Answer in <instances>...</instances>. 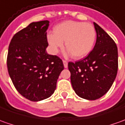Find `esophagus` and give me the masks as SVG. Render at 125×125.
Returning <instances> with one entry per match:
<instances>
[{"instance_id": "1", "label": "esophagus", "mask_w": 125, "mask_h": 125, "mask_svg": "<svg viewBox=\"0 0 125 125\" xmlns=\"http://www.w3.org/2000/svg\"><path fill=\"white\" fill-rule=\"evenodd\" d=\"M63 66L65 68H68V62L66 60H63Z\"/></svg>"}]
</instances>
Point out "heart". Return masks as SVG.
Here are the masks:
<instances>
[{
	"mask_svg": "<svg viewBox=\"0 0 125 125\" xmlns=\"http://www.w3.org/2000/svg\"><path fill=\"white\" fill-rule=\"evenodd\" d=\"M47 40L52 52L57 53L65 47L74 58L81 59L87 55L94 44L96 31L92 24L68 20L55 27L54 33L47 35Z\"/></svg>",
	"mask_w": 125,
	"mask_h": 125,
	"instance_id": "1",
	"label": "heart"
}]
</instances>
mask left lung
<instances>
[{"instance_id":"left-lung-1","label":"left lung","mask_w":125,"mask_h":125,"mask_svg":"<svg viewBox=\"0 0 125 125\" xmlns=\"http://www.w3.org/2000/svg\"><path fill=\"white\" fill-rule=\"evenodd\" d=\"M96 42L84 59L68 64L74 90L81 98L96 100L112 87L118 72V48L115 42L94 22Z\"/></svg>"}]
</instances>
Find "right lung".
Instances as JSON below:
<instances>
[{
  "instance_id": "add662e5",
  "label": "right lung",
  "mask_w": 125,
  "mask_h": 125,
  "mask_svg": "<svg viewBox=\"0 0 125 125\" xmlns=\"http://www.w3.org/2000/svg\"><path fill=\"white\" fill-rule=\"evenodd\" d=\"M49 21L32 22L16 33L9 44L7 66L18 92L31 101L51 96L64 66L57 55H48Z\"/></svg>"
}]
</instances>
